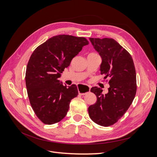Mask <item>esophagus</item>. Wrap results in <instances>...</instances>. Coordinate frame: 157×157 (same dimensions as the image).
I'll list each match as a JSON object with an SVG mask.
<instances>
[{
  "mask_svg": "<svg viewBox=\"0 0 157 157\" xmlns=\"http://www.w3.org/2000/svg\"><path fill=\"white\" fill-rule=\"evenodd\" d=\"M90 87L88 86H86V85H82V84H80L78 86V94L80 95H85L88 92H90Z\"/></svg>",
  "mask_w": 157,
  "mask_h": 157,
  "instance_id": "34e87169",
  "label": "esophagus"
}]
</instances>
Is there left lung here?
Masks as SVG:
<instances>
[{"label":"left lung","mask_w":157,"mask_h":157,"mask_svg":"<svg viewBox=\"0 0 157 157\" xmlns=\"http://www.w3.org/2000/svg\"><path fill=\"white\" fill-rule=\"evenodd\" d=\"M90 40L101 57V75L110 78V87L106 94L100 88H91L97 101L88 107V113L95 123L107 127L119 120L134 100L137 90L135 66L129 52L113 39L90 38Z\"/></svg>","instance_id":"8db88e82"}]
</instances>
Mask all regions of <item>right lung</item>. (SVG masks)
Segmentation results:
<instances>
[{
	"label": "right lung",
	"instance_id": "add662e5",
	"mask_svg": "<svg viewBox=\"0 0 157 157\" xmlns=\"http://www.w3.org/2000/svg\"><path fill=\"white\" fill-rule=\"evenodd\" d=\"M87 44L86 38L60 35L47 40L31 54L26 68V88L33 111L44 124L62 120L71 99L77 96L76 85L63 86L58 78Z\"/></svg>",
	"mask_w": 157,
	"mask_h": 157
}]
</instances>
